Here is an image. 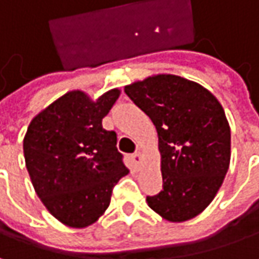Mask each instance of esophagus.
Returning a JSON list of instances; mask_svg holds the SVG:
<instances>
[{
    "mask_svg": "<svg viewBox=\"0 0 259 259\" xmlns=\"http://www.w3.org/2000/svg\"><path fill=\"white\" fill-rule=\"evenodd\" d=\"M132 159H133V162H135V163H136V165H140V163H142V155H140V153H133V155H132Z\"/></svg>",
    "mask_w": 259,
    "mask_h": 259,
    "instance_id": "1",
    "label": "esophagus"
}]
</instances>
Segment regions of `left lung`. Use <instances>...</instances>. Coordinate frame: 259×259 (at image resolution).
Here are the masks:
<instances>
[{
  "mask_svg": "<svg viewBox=\"0 0 259 259\" xmlns=\"http://www.w3.org/2000/svg\"><path fill=\"white\" fill-rule=\"evenodd\" d=\"M153 121L163 189L147 205L170 222L195 218L213 201L231 160V129L218 99L201 84L157 74L124 87Z\"/></svg>",
  "mask_w": 259,
  "mask_h": 259,
  "instance_id": "left-lung-1",
  "label": "left lung"
}]
</instances>
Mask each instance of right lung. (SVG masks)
I'll return each instance as SVG.
<instances>
[{
  "label": "right lung",
  "mask_w": 259,
  "mask_h": 259,
  "mask_svg": "<svg viewBox=\"0 0 259 259\" xmlns=\"http://www.w3.org/2000/svg\"><path fill=\"white\" fill-rule=\"evenodd\" d=\"M119 96L113 89L94 102L84 92H68L27 129L24 157L32 186L50 213L67 227L94 224L109 208L114 185L129 174L116 132L102 124Z\"/></svg>",
  "instance_id": "add662e5"
}]
</instances>
